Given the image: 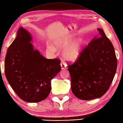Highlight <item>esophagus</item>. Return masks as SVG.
<instances>
[{"label":"esophagus","instance_id":"obj_1","mask_svg":"<svg viewBox=\"0 0 123 123\" xmlns=\"http://www.w3.org/2000/svg\"><path fill=\"white\" fill-rule=\"evenodd\" d=\"M61 69H64L66 68L67 64L66 63H64V62H61Z\"/></svg>","mask_w":123,"mask_h":123}]
</instances>
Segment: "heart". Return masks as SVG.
Listing matches in <instances>:
<instances>
[{
  "mask_svg": "<svg viewBox=\"0 0 123 123\" xmlns=\"http://www.w3.org/2000/svg\"><path fill=\"white\" fill-rule=\"evenodd\" d=\"M72 41V38H67L56 41L54 42V45L59 49H64L62 52V56L69 61H75L78 59L81 50L82 41L79 40L68 45ZM47 50L50 53L56 52V49L54 46L49 45L47 46Z\"/></svg>",
  "mask_w": 123,
  "mask_h": 123,
  "instance_id": "1",
  "label": "heart"
}]
</instances>
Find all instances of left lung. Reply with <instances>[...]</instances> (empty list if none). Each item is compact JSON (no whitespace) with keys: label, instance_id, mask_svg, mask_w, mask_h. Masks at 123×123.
Segmentation results:
<instances>
[{"label":"left lung","instance_id":"8db88e82","mask_svg":"<svg viewBox=\"0 0 123 123\" xmlns=\"http://www.w3.org/2000/svg\"><path fill=\"white\" fill-rule=\"evenodd\" d=\"M83 48L75 62H69L71 90L85 100L100 97L110 87L115 74L117 60L114 48L104 31Z\"/></svg>","mask_w":123,"mask_h":123}]
</instances>
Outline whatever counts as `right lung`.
<instances>
[{"label":"right lung","instance_id":"1","mask_svg":"<svg viewBox=\"0 0 123 123\" xmlns=\"http://www.w3.org/2000/svg\"><path fill=\"white\" fill-rule=\"evenodd\" d=\"M32 37L22 27L8 48L5 74L8 82L19 97L28 103L46 99L51 90V80L61 69L59 59H47L34 50Z\"/></svg>","mask_w":123,"mask_h":123}]
</instances>
